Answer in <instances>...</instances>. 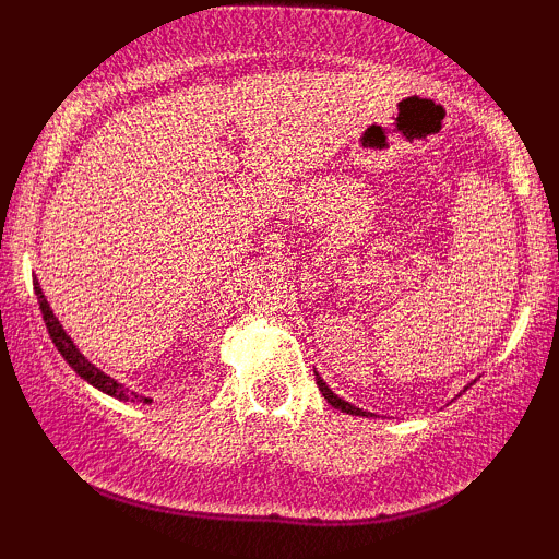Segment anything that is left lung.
I'll list each match as a JSON object with an SVG mask.
<instances>
[{
	"mask_svg": "<svg viewBox=\"0 0 559 559\" xmlns=\"http://www.w3.org/2000/svg\"><path fill=\"white\" fill-rule=\"evenodd\" d=\"M318 389H320V392H323V396H325V400H328V402H331L335 409H343V412H348V415H366V412H364V409H358V407H354V404L343 402V400H341V396H335V394L331 392V389H328V386H325V381H323V379H320V377H318Z\"/></svg>",
	"mask_w": 559,
	"mask_h": 559,
	"instance_id": "8db88e82",
	"label": "left lung"
}]
</instances>
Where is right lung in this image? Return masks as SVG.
<instances>
[{"label": "right lung", "instance_id": "right-lung-1", "mask_svg": "<svg viewBox=\"0 0 559 559\" xmlns=\"http://www.w3.org/2000/svg\"><path fill=\"white\" fill-rule=\"evenodd\" d=\"M35 295H37V305H40V312H43L45 325H48L50 338H52V343H56V348L60 350V354H63L66 361L73 366V371L79 373V377L86 379L88 384H94L96 389H102V392L117 396V400H136L134 392H129V389L117 384V381L106 377V373L94 369V366H91V364L86 361V358H83V356L79 354V348L73 346V341L68 338L66 331H63V328H60V323L56 320V316H52L50 305H48V300H45L43 289H40V285H37V282H35ZM144 402H147V400H144Z\"/></svg>", "mask_w": 559, "mask_h": 559}]
</instances>
